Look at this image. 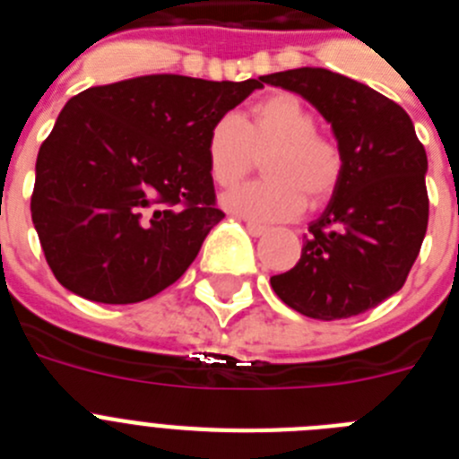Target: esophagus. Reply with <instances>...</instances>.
<instances>
[{
	"label": "esophagus",
	"mask_w": 459,
	"mask_h": 459,
	"mask_svg": "<svg viewBox=\"0 0 459 459\" xmlns=\"http://www.w3.org/2000/svg\"><path fill=\"white\" fill-rule=\"evenodd\" d=\"M246 230H248L250 237H264L266 232H269V227L266 225H257V222H246Z\"/></svg>",
	"instance_id": "esophagus-1"
}]
</instances>
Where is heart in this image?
<instances>
[{
  "label": "heart",
  "instance_id": "heart-1",
  "mask_svg": "<svg viewBox=\"0 0 459 459\" xmlns=\"http://www.w3.org/2000/svg\"><path fill=\"white\" fill-rule=\"evenodd\" d=\"M262 158L264 179L225 193L230 213L257 222L291 221L307 204L335 193L342 156L317 133V119L294 93H273L250 108L246 119L222 115L206 135V168L221 188L238 184Z\"/></svg>",
  "mask_w": 459,
  "mask_h": 459
}]
</instances>
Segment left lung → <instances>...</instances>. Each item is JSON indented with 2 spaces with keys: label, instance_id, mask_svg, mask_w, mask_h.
<instances>
[{
  "label": "left lung",
  "instance_id": "obj_1",
  "mask_svg": "<svg viewBox=\"0 0 459 459\" xmlns=\"http://www.w3.org/2000/svg\"><path fill=\"white\" fill-rule=\"evenodd\" d=\"M264 82L317 109L342 156L338 188L307 225L299 264L271 287L306 317H354L400 291L419 257L429 213L425 149L400 105L340 73L294 68Z\"/></svg>",
  "mask_w": 459,
  "mask_h": 459
}]
</instances>
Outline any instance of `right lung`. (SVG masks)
Masks as SVG:
<instances>
[{"instance_id":"1","label":"right lung","mask_w":459,"mask_h":459,"mask_svg":"<svg viewBox=\"0 0 459 459\" xmlns=\"http://www.w3.org/2000/svg\"><path fill=\"white\" fill-rule=\"evenodd\" d=\"M262 87L144 75L73 96L40 144L31 195L55 278L112 306L177 282L225 218L206 168L209 128Z\"/></svg>"}]
</instances>
